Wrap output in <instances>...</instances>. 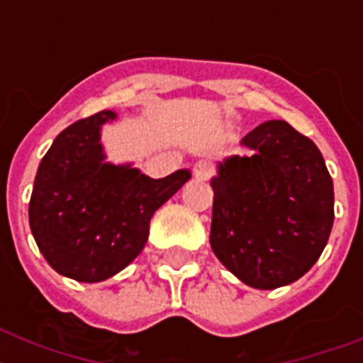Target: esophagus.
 <instances>
[{
    "label": "esophagus",
    "instance_id": "1",
    "mask_svg": "<svg viewBox=\"0 0 363 363\" xmlns=\"http://www.w3.org/2000/svg\"><path fill=\"white\" fill-rule=\"evenodd\" d=\"M211 175H213V167H211L209 162L199 160V162L194 164V177H196V179H199V181H207Z\"/></svg>",
    "mask_w": 363,
    "mask_h": 363
}]
</instances>
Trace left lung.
Masks as SVG:
<instances>
[{
    "instance_id": "1",
    "label": "left lung",
    "mask_w": 363,
    "mask_h": 363,
    "mask_svg": "<svg viewBox=\"0 0 363 363\" xmlns=\"http://www.w3.org/2000/svg\"><path fill=\"white\" fill-rule=\"evenodd\" d=\"M250 150L218 162L211 248L259 290L298 281L320 258L333 226V182L309 137L269 121L241 139Z\"/></svg>"
}]
</instances>
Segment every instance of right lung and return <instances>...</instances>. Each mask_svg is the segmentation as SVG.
Returning a JSON list of instances; mask_svg holds the SVG:
<instances>
[{"mask_svg":"<svg viewBox=\"0 0 363 363\" xmlns=\"http://www.w3.org/2000/svg\"><path fill=\"white\" fill-rule=\"evenodd\" d=\"M99 111L65 128L37 169L30 228L48 265L79 282H101L139 256L150 218L190 179L179 169L150 179L131 164L105 162Z\"/></svg>","mask_w":363,"mask_h":363,"instance_id":"right-lung-1","label":"right lung"}]
</instances>
